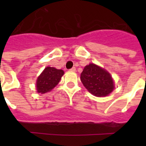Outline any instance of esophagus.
I'll return each mask as SVG.
<instances>
[{
  "instance_id": "1",
  "label": "esophagus",
  "mask_w": 146,
  "mask_h": 146,
  "mask_svg": "<svg viewBox=\"0 0 146 146\" xmlns=\"http://www.w3.org/2000/svg\"><path fill=\"white\" fill-rule=\"evenodd\" d=\"M70 71H76L75 67H72L71 69H70Z\"/></svg>"
}]
</instances>
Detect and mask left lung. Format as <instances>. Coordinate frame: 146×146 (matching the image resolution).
<instances>
[{"mask_svg": "<svg viewBox=\"0 0 146 146\" xmlns=\"http://www.w3.org/2000/svg\"><path fill=\"white\" fill-rule=\"evenodd\" d=\"M80 80L88 91L97 97L108 96L114 88L110 73L94 64L85 66Z\"/></svg>", "mask_w": 146, "mask_h": 146, "instance_id": "8db88e82", "label": "left lung"}]
</instances>
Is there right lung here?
Segmentation results:
<instances>
[{
    "label": "right lung",
    "mask_w": 146,
    "mask_h": 146,
    "mask_svg": "<svg viewBox=\"0 0 146 146\" xmlns=\"http://www.w3.org/2000/svg\"><path fill=\"white\" fill-rule=\"evenodd\" d=\"M64 73L62 70L47 66L37 79L36 89L38 92L44 94L50 92L58 84Z\"/></svg>",
    "instance_id": "1"
}]
</instances>
